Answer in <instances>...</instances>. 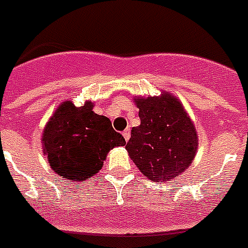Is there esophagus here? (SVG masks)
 I'll return each instance as SVG.
<instances>
[{"mask_svg": "<svg viewBox=\"0 0 248 248\" xmlns=\"http://www.w3.org/2000/svg\"><path fill=\"white\" fill-rule=\"evenodd\" d=\"M122 135H124V140L127 141L128 139H130V137H131V131H130V128H126L124 132H122Z\"/></svg>", "mask_w": 248, "mask_h": 248, "instance_id": "34e87169", "label": "esophagus"}]
</instances>
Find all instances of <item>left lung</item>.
I'll return each instance as SVG.
<instances>
[{"label": "left lung", "mask_w": 248, "mask_h": 248, "mask_svg": "<svg viewBox=\"0 0 248 248\" xmlns=\"http://www.w3.org/2000/svg\"><path fill=\"white\" fill-rule=\"evenodd\" d=\"M140 124L126 144L141 173L155 182L178 177L188 168L198 148L194 124L182 104L170 93L135 99Z\"/></svg>", "instance_id": "left-lung-1"}]
</instances>
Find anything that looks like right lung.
I'll list each match as a JSON object with an SVG mask.
<instances>
[{
	"label": "right lung",
	"instance_id": "right-lung-1",
	"mask_svg": "<svg viewBox=\"0 0 248 248\" xmlns=\"http://www.w3.org/2000/svg\"><path fill=\"white\" fill-rule=\"evenodd\" d=\"M92 103L75 107L65 101L46 124L43 134L49 165L67 181H84L104 165L108 152L124 145V138L109 118L92 110Z\"/></svg>",
	"mask_w": 248,
	"mask_h": 248
}]
</instances>
